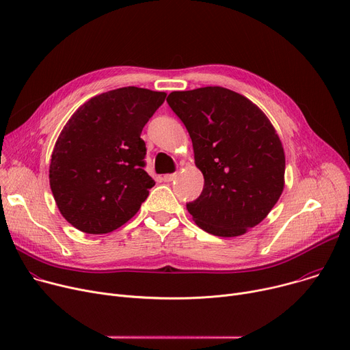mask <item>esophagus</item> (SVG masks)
Wrapping results in <instances>:
<instances>
[{"label":"esophagus","instance_id":"34e87169","mask_svg":"<svg viewBox=\"0 0 350 350\" xmlns=\"http://www.w3.org/2000/svg\"><path fill=\"white\" fill-rule=\"evenodd\" d=\"M174 178H176V173H173V174H164L163 176V181H165V183H170Z\"/></svg>","mask_w":350,"mask_h":350}]
</instances>
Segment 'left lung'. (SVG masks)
<instances>
[{
    "mask_svg": "<svg viewBox=\"0 0 350 350\" xmlns=\"http://www.w3.org/2000/svg\"><path fill=\"white\" fill-rule=\"evenodd\" d=\"M167 103L185 123L204 176L203 191L187 204L196 224L224 238L260 224L285 185L284 147L265 113L221 86L172 92Z\"/></svg>",
    "mask_w": 350,
    "mask_h": 350,
    "instance_id": "left-lung-1",
    "label": "left lung"
}]
</instances>
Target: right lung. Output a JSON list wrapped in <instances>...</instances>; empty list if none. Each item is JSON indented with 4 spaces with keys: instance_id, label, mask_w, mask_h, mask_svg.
I'll use <instances>...</instances> for the list:
<instances>
[{
    "instance_id": "1",
    "label": "right lung",
    "mask_w": 350,
    "mask_h": 350,
    "mask_svg": "<svg viewBox=\"0 0 350 350\" xmlns=\"http://www.w3.org/2000/svg\"><path fill=\"white\" fill-rule=\"evenodd\" d=\"M164 92L126 86L85 102L64 126L49 164V186L61 214L86 234L127 223L154 186L144 172L140 139Z\"/></svg>"
}]
</instances>
